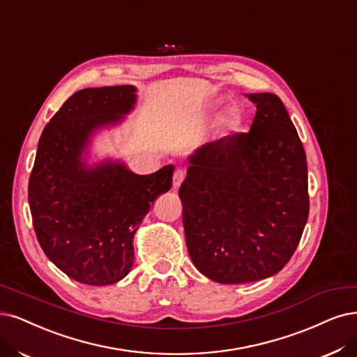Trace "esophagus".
<instances>
[{"instance_id":"34e87169","label":"esophagus","mask_w":357,"mask_h":357,"mask_svg":"<svg viewBox=\"0 0 357 357\" xmlns=\"http://www.w3.org/2000/svg\"><path fill=\"white\" fill-rule=\"evenodd\" d=\"M185 176H187L185 172H183V170H176L175 174H174V187L178 188L181 183L183 182V179H185Z\"/></svg>"}]
</instances>
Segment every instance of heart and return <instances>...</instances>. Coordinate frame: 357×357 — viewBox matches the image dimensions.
Here are the masks:
<instances>
[{
	"label": "heart",
	"mask_w": 357,
	"mask_h": 357,
	"mask_svg": "<svg viewBox=\"0 0 357 357\" xmlns=\"http://www.w3.org/2000/svg\"><path fill=\"white\" fill-rule=\"evenodd\" d=\"M227 121H228V123L235 125V123H236V121H238V117H236V114H235V113H229V114H228V117H227Z\"/></svg>",
	"instance_id": "obj_1"
}]
</instances>
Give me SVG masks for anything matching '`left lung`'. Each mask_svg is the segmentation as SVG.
<instances>
[{
  "label": "left lung",
  "instance_id": "obj_1",
  "mask_svg": "<svg viewBox=\"0 0 357 357\" xmlns=\"http://www.w3.org/2000/svg\"><path fill=\"white\" fill-rule=\"evenodd\" d=\"M248 132L206 144L190 157L179 190L191 260L220 284L280 272L309 218L306 153L281 98L248 94Z\"/></svg>",
  "mask_w": 357,
  "mask_h": 357
}]
</instances>
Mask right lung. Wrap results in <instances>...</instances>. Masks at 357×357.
Wrapping results in <instances>:
<instances>
[{
    "instance_id": "1",
    "label": "right lung",
    "mask_w": 357,
    "mask_h": 357,
    "mask_svg": "<svg viewBox=\"0 0 357 357\" xmlns=\"http://www.w3.org/2000/svg\"><path fill=\"white\" fill-rule=\"evenodd\" d=\"M132 85L75 92L45 125L38 142L28 199L47 257L86 285L121 281L134 265L132 240L150 204L172 187L174 166L135 175L122 163L86 167L92 132L121 122L135 104Z\"/></svg>"
}]
</instances>
